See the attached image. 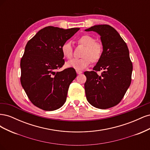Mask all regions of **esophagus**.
Listing matches in <instances>:
<instances>
[{
    "label": "esophagus",
    "mask_w": 150,
    "mask_h": 150,
    "mask_svg": "<svg viewBox=\"0 0 150 150\" xmlns=\"http://www.w3.org/2000/svg\"><path fill=\"white\" fill-rule=\"evenodd\" d=\"M76 71L77 74H81L83 72L82 71H80V70H78V69H76Z\"/></svg>",
    "instance_id": "obj_1"
}]
</instances>
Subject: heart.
<instances>
[{"instance_id": "obj_1", "label": "heart", "mask_w": 150, "mask_h": 150, "mask_svg": "<svg viewBox=\"0 0 150 150\" xmlns=\"http://www.w3.org/2000/svg\"><path fill=\"white\" fill-rule=\"evenodd\" d=\"M78 43L84 46L82 53L83 57L79 59H72L67 62L66 66L76 69L82 70L88 67L91 62L98 61L102 56L103 45L100 42L95 41V39L91 35L84 34L81 35L78 40ZM61 51L63 57L69 59L72 57L73 49L71 43L69 41L63 43L61 47Z\"/></svg>"}]
</instances>
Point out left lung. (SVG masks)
I'll use <instances>...</instances> for the list:
<instances>
[{
  "label": "left lung",
  "mask_w": 150,
  "mask_h": 150,
  "mask_svg": "<svg viewBox=\"0 0 150 150\" xmlns=\"http://www.w3.org/2000/svg\"><path fill=\"white\" fill-rule=\"evenodd\" d=\"M85 30L100 35L103 47L93 71L84 72L86 98L94 107L105 110L117 105L123 98L131 82L132 62L126 42L112 27L96 25ZM101 70L104 71L99 76L97 71Z\"/></svg>",
  "instance_id": "obj_1"
}]
</instances>
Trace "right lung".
I'll return each mask as SVG.
<instances>
[{
  "label": "right lung",
  "instance_id": "add662e5",
  "mask_svg": "<svg viewBox=\"0 0 150 150\" xmlns=\"http://www.w3.org/2000/svg\"><path fill=\"white\" fill-rule=\"evenodd\" d=\"M79 30L47 26L27 43L21 60V83L29 100L39 108L54 111L65 103L77 74L72 67L56 71L65 62L61 46Z\"/></svg>",
  "mask_w": 150,
  "mask_h": 150
}]
</instances>
